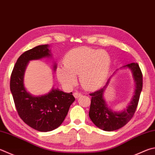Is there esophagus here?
<instances>
[{
	"instance_id": "obj_1",
	"label": "esophagus",
	"mask_w": 155,
	"mask_h": 155,
	"mask_svg": "<svg viewBox=\"0 0 155 155\" xmlns=\"http://www.w3.org/2000/svg\"><path fill=\"white\" fill-rule=\"evenodd\" d=\"M73 95H74V97L75 98H77H77H78V97L81 96V93H79V92L77 91V92H74V94H73Z\"/></svg>"
}]
</instances>
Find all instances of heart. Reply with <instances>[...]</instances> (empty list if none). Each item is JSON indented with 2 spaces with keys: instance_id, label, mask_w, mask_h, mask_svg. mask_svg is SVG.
<instances>
[{
  "instance_id": "1",
  "label": "heart",
  "mask_w": 155,
  "mask_h": 155,
  "mask_svg": "<svg viewBox=\"0 0 155 155\" xmlns=\"http://www.w3.org/2000/svg\"><path fill=\"white\" fill-rule=\"evenodd\" d=\"M64 66L56 71L58 81L64 87L71 88L77 82L76 74L84 88L95 89L105 82L110 68L111 59L104 50L78 47L70 51L64 58Z\"/></svg>"
}]
</instances>
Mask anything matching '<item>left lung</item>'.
<instances>
[{
  "label": "left lung",
  "mask_w": 155,
  "mask_h": 155,
  "mask_svg": "<svg viewBox=\"0 0 155 155\" xmlns=\"http://www.w3.org/2000/svg\"><path fill=\"white\" fill-rule=\"evenodd\" d=\"M129 69L132 71L135 82V90L134 95L129 103L128 106L121 111H114L109 107L105 102L103 94L109 80L114 74L119 70ZM142 89V74L139 65L137 63H131L121 67L114 72L108 78L106 85L102 88L92 94L91 106L89 112L90 119L98 128L106 131L117 130L125 125L134 116L136 112L137 104L139 102L140 95Z\"/></svg>",
  "instance_id": "8db88e82"
}]
</instances>
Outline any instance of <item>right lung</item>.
I'll use <instances>...</instances> for the list:
<instances>
[{
  "label": "right lung",
  "mask_w": 155,
  "mask_h": 155,
  "mask_svg": "<svg viewBox=\"0 0 155 155\" xmlns=\"http://www.w3.org/2000/svg\"><path fill=\"white\" fill-rule=\"evenodd\" d=\"M49 45L36 46L21 54L11 73L10 89L19 116L30 127L47 132L60 126L65 119L70 106L74 102L72 93H65L52 87L44 95H33L24 86V74L30 61L52 58ZM56 63L53 69L55 71Z\"/></svg>",
  "instance_id": "right-lung-1"
}]
</instances>
